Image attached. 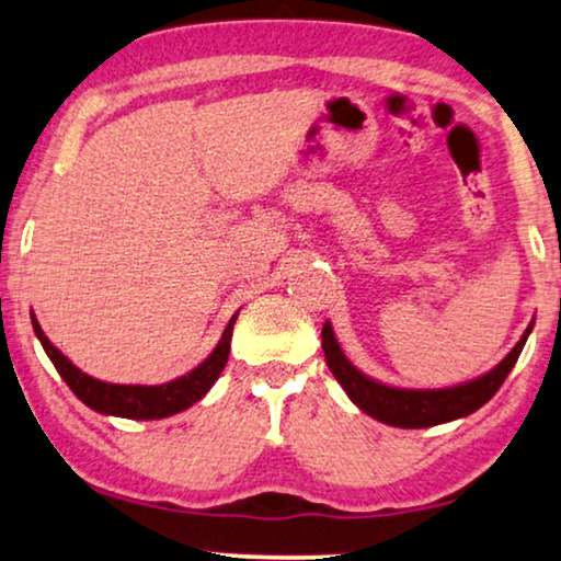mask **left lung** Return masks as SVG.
Segmentation results:
<instances>
[{
    "label": "left lung",
    "mask_w": 561,
    "mask_h": 561,
    "mask_svg": "<svg viewBox=\"0 0 561 561\" xmlns=\"http://www.w3.org/2000/svg\"><path fill=\"white\" fill-rule=\"evenodd\" d=\"M531 328L534 323L526 328L520 341L515 343L511 354L495 369L472 379V382L446 387V390H402V387L377 382V379L362 375L348 362L339 346V341H335L331 323L323 325L320 339H323L328 369L333 371V377L339 379V385L346 390L348 398L356 402V408H362L364 413L387 425H398V428H428V425L457 421V417H465L474 413V410H480L500 390L505 377L511 375L520 351L526 346Z\"/></svg>",
    "instance_id": "obj_1"
}]
</instances>
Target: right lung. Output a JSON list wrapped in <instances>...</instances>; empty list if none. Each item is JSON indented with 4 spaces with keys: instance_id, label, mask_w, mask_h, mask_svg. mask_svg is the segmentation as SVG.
<instances>
[{
    "instance_id": "right-lung-1",
    "label": "right lung",
    "mask_w": 561,
    "mask_h": 561,
    "mask_svg": "<svg viewBox=\"0 0 561 561\" xmlns=\"http://www.w3.org/2000/svg\"><path fill=\"white\" fill-rule=\"evenodd\" d=\"M30 318H33L35 335L41 339L48 358L58 369V375L64 377V382L71 387V392L77 394L87 408H92L102 415L130 417V421H159V417H169L174 413H182L186 408H192L194 402L203 400L207 390L215 385V379L220 377V371L226 369L228 364L230 335H233V323L238 312L230 318L226 331H222V339L218 341V346L213 348V354L207 356L199 367H194L190 375L171 379L167 385H151V387L112 385V382H102V379L84 375V371L73 367L69 358H66L61 351L46 339V333H43V328L35 320V316Z\"/></svg>"
}]
</instances>
